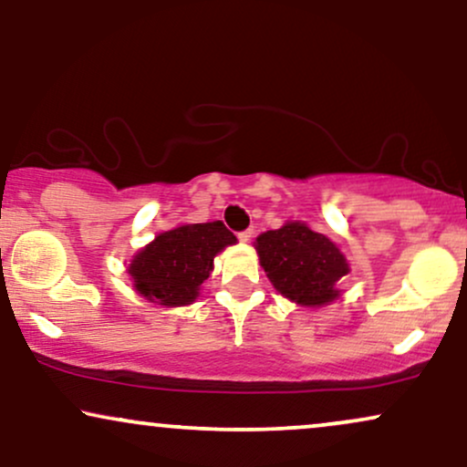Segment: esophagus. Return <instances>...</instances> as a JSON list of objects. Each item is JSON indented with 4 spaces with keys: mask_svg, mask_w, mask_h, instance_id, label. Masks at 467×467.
Wrapping results in <instances>:
<instances>
[{
    "mask_svg": "<svg viewBox=\"0 0 467 467\" xmlns=\"http://www.w3.org/2000/svg\"><path fill=\"white\" fill-rule=\"evenodd\" d=\"M237 237H239V241H244V244H247V241H250V239L254 237V230H252V228L241 230V233L237 234Z\"/></svg>",
    "mask_w": 467,
    "mask_h": 467,
    "instance_id": "1",
    "label": "esophagus"
}]
</instances>
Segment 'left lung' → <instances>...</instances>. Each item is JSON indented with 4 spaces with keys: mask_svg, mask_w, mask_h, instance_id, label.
<instances>
[{
    "mask_svg": "<svg viewBox=\"0 0 467 467\" xmlns=\"http://www.w3.org/2000/svg\"><path fill=\"white\" fill-rule=\"evenodd\" d=\"M256 252L277 291L302 306L334 302L338 297L336 282L349 274L338 247L299 222L263 233Z\"/></svg>",
    "mask_w": 467,
    "mask_h": 467,
    "instance_id": "obj_1",
    "label": "left lung"
}]
</instances>
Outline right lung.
I'll use <instances>...</instances> for the list:
<instances>
[{
    "instance_id": "obj_1",
    "label": "right lung",
    "mask_w": 467,
    "mask_h": 467,
    "mask_svg": "<svg viewBox=\"0 0 467 467\" xmlns=\"http://www.w3.org/2000/svg\"><path fill=\"white\" fill-rule=\"evenodd\" d=\"M234 234L222 222L179 226L138 252L129 265L135 288L150 302L185 306L198 297L200 285L213 271V258Z\"/></svg>"
}]
</instances>
